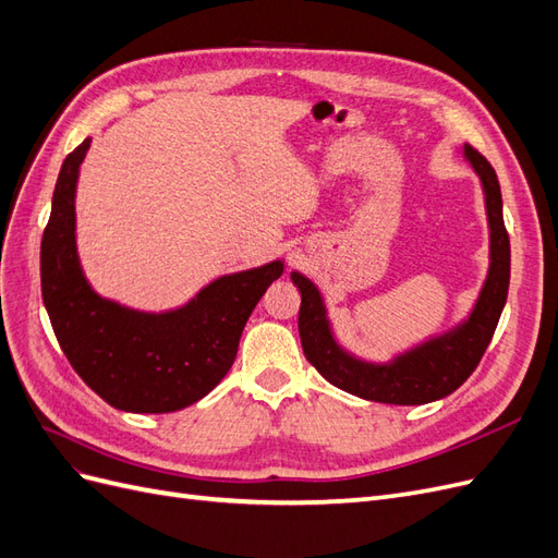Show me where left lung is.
Instances as JSON below:
<instances>
[{
    "label": "left lung",
    "mask_w": 558,
    "mask_h": 558,
    "mask_svg": "<svg viewBox=\"0 0 558 558\" xmlns=\"http://www.w3.org/2000/svg\"><path fill=\"white\" fill-rule=\"evenodd\" d=\"M463 158L477 172L488 221V272L470 314L440 335L428 337L391 361L373 363L353 356L332 332L324 295L312 279L291 272L302 295L298 330L307 361L332 386L363 400L386 404H426L453 393L480 365L496 332L510 289V238L502 221V197L496 170L472 146Z\"/></svg>",
    "instance_id": "left-lung-1"
}]
</instances>
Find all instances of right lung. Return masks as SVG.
Returning <instances> with one entry per match:
<instances>
[{"label":"right lung","instance_id":"1","mask_svg":"<svg viewBox=\"0 0 558 558\" xmlns=\"http://www.w3.org/2000/svg\"><path fill=\"white\" fill-rule=\"evenodd\" d=\"M90 148L64 158L41 240V295L66 361L111 408L165 414L189 408L221 381L238 356L246 320L283 275V263L232 272L185 305L142 312L99 295L76 248V183Z\"/></svg>","mask_w":558,"mask_h":558}]
</instances>
